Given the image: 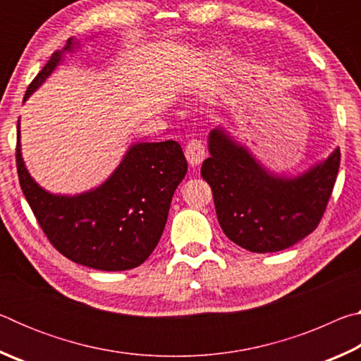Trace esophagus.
Returning <instances> with one entry per match:
<instances>
[{
	"mask_svg": "<svg viewBox=\"0 0 361 361\" xmlns=\"http://www.w3.org/2000/svg\"><path fill=\"white\" fill-rule=\"evenodd\" d=\"M185 154H186L188 162L191 164L192 167L194 166H199V164L202 162L204 157H205V145H204L202 140L192 138L191 142L186 145Z\"/></svg>",
	"mask_w": 361,
	"mask_h": 361,
	"instance_id": "obj_1",
	"label": "esophagus"
}]
</instances>
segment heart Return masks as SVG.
I'll return each mask as SVG.
<instances>
[{
	"mask_svg": "<svg viewBox=\"0 0 361 361\" xmlns=\"http://www.w3.org/2000/svg\"><path fill=\"white\" fill-rule=\"evenodd\" d=\"M221 57H223L221 52H215V54H213V56H212V60H219Z\"/></svg>",
	"mask_w": 361,
	"mask_h": 361,
	"instance_id": "obj_1",
	"label": "heart"
}]
</instances>
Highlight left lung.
<instances>
[{
  "instance_id": "obj_1",
  "label": "left lung",
  "mask_w": 361,
  "mask_h": 361,
  "mask_svg": "<svg viewBox=\"0 0 361 361\" xmlns=\"http://www.w3.org/2000/svg\"><path fill=\"white\" fill-rule=\"evenodd\" d=\"M209 151L200 175L212 188L219 226L237 245L280 252L319 226L339 172V149L295 178L269 173L221 127L210 132Z\"/></svg>"
}]
</instances>
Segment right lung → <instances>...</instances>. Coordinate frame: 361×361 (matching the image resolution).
Returning <instances> with one entry per match:
<instances>
[{
  "label": "right lung",
  "instance_id": "add662e5",
  "mask_svg": "<svg viewBox=\"0 0 361 361\" xmlns=\"http://www.w3.org/2000/svg\"><path fill=\"white\" fill-rule=\"evenodd\" d=\"M54 54L28 85L25 102L70 52ZM16 164L20 188L49 242L78 264L127 271L146 261L166 228L175 189L188 172L181 146L167 140L132 145L114 173L92 191L56 195L38 186L20 154L17 124Z\"/></svg>",
  "mask_w": 361,
  "mask_h": 361
}]
</instances>
